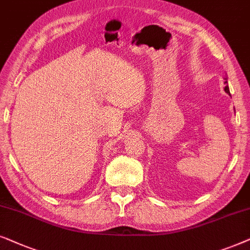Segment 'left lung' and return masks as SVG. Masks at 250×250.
<instances>
[{
	"mask_svg": "<svg viewBox=\"0 0 250 250\" xmlns=\"http://www.w3.org/2000/svg\"><path fill=\"white\" fill-rule=\"evenodd\" d=\"M225 80H226V79H225ZM225 83H228V82H226V81H225ZM224 90H225V92H226V94H229V85H228V84H226V85H225Z\"/></svg>",
	"mask_w": 250,
	"mask_h": 250,
	"instance_id": "left-lung-1",
	"label": "left lung"
}]
</instances>
